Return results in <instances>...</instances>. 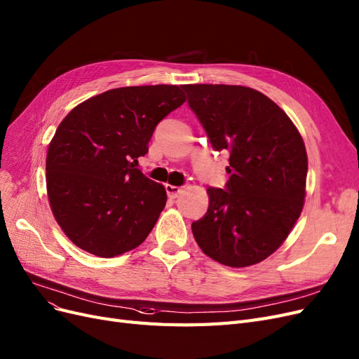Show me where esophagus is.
I'll list each match as a JSON object with an SVG mask.
<instances>
[{
  "label": "esophagus",
  "instance_id": "34e87169",
  "mask_svg": "<svg viewBox=\"0 0 359 359\" xmlns=\"http://www.w3.org/2000/svg\"><path fill=\"white\" fill-rule=\"evenodd\" d=\"M184 191V187H178V185L166 184V193L169 199H177V197Z\"/></svg>",
  "mask_w": 359,
  "mask_h": 359
}]
</instances>
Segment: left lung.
<instances>
[{
    "label": "left lung",
    "mask_w": 359,
    "mask_h": 359,
    "mask_svg": "<svg viewBox=\"0 0 359 359\" xmlns=\"http://www.w3.org/2000/svg\"><path fill=\"white\" fill-rule=\"evenodd\" d=\"M217 151H230L226 190L209 187L208 212L191 224L201 250L230 267L263 262L285 242L306 197L307 153L279 105L251 88L184 84Z\"/></svg>",
    "instance_id": "left-lung-1"
}]
</instances>
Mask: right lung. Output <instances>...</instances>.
<instances>
[{
  "mask_svg": "<svg viewBox=\"0 0 359 359\" xmlns=\"http://www.w3.org/2000/svg\"><path fill=\"white\" fill-rule=\"evenodd\" d=\"M185 100L182 86H129L89 97L60 121L46 157L47 197L74 245L111 258L147 239L168 197L135 166L157 123Z\"/></svg>",
  "mask_w": 359,
  "mask_h": 359,
  "instance_id": "1",
  "label": "right lung"
}]
</instances>
